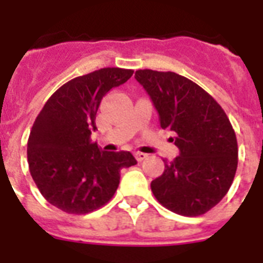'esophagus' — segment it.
Returning <instances> with one entry per match:
<instances>
[{"mask_svg": "<svg viewBox=\"0 0 263 263\" xmlns=\"http://www.w3.org/2000/svg\"><path fill=\"white\" fill-rule=\"evenodd\" d=\"M135 158L138 161H139V162H142V161H144V160H146V158H147V154H144V153L138 152V153H135Z\"/></svg>", "mask_w": 263, "mask_h": 263, "instance_id": "obj_1", "label": "esophagus"}]
</instances>
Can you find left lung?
<instances>
[{
	"label": "left lung",
	"instance_id": "1",
	"mask_svg": "<svg viewBox=\"0 0 263 263\" xmlns=\"http://www.w3.org/2000/svg\"><path fill=\"white\" fill-rule=\"evenodd\" d=\"M135 79L158 111L161 128L176 134L180 150L172 162L164 160L153 194L173 213L204 214L227 195L236 173L237 140L228 116L212 95L175 72L139 69Z\"/></svg>",
	"mask_w": 263,
	"mask_h": 263
}]
</instances>
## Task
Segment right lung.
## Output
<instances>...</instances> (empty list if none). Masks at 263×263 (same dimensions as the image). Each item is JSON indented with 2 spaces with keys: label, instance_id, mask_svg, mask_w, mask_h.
Instances as JSON below:
<instances>
[{
  "label": "right lung",
  "instance_id": "obj_1",
  "mask_svg": "<svg viewBox=\"0 0 263 263\" xmlns=\"http://www.w3.org/2000/svg\"><path fill=\"white\" fill-rule=\"evenodd\" d=\"M132 69L102 68L69 80L47 99L27 143L32 179L43 198L69 214H87L107 203L120 171L136 164L129 152H103L91 142L99 103L124 84Z\"/></svg>",
  "mask_w": 263,
  "mask_h": 263
}]
</instances>
